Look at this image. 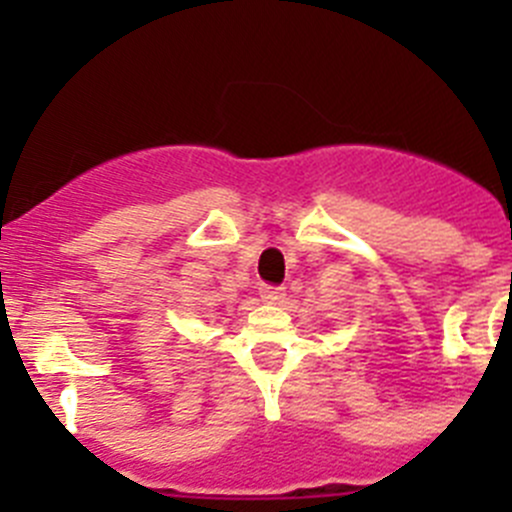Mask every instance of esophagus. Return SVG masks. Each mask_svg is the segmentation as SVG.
I'll list each match as a JSON object with an SVG mask.
<instances>
[{
	"label": "esophagus",
	"instance_id": "obj_1",
	"mask_svg": "<svg viewBox=\"0 0 512 512\" xmlns=\"http://www.w3.org/2000/svg\"><path fill=\"white\" fill-rule=\"evenodd\" d=\"M260 297H262V302H267V304H280L282 299H285V289L272 287V285H262L260 287Z\"/></svg>",
	"mask_w": 512,
	"mask_h": 512
}]
</instances>
